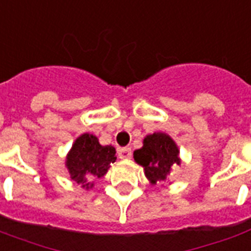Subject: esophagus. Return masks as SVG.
Returning <instances> with one entry per match:
<instances>
[{"label": "esophagus", "mask_w": 251, "mask_h": 251, "mask_svg": "<svg viewBox=\"0 0 251 251\" xmlns=\"http://www.w3.org/2000/svg\"><path fill=\"white\" fill-rule=\"evenodd\" d=\"M118 154H119V158H122V159H128V158L132 157V149L131 148H128V146H126V148H120V149L118 150Z\"/></svg>", "instance_id": "1"}]
</instances>
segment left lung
I'll list each match as a JSON object with an SVG mask.
<instances>
[{"label":"left lung","instance_id":"obj_1","mask_svg":"<svg viewBox=\"0 0 251 251\" xmlns=\"http://www.w3.org/2000/svg\"><path fill=\"white\" fill-rule=\"evenodd\" d=\"M133 157L144 167L146 177L153 184L166 180L172 164H180L177 146L170 136L164 133L146 136L144 146L136 150Z\"/></svg>","mask_w":251,"mask_h":251}]
</instances>
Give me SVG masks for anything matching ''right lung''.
<instances>
[{
    "label": "right lung",
    "mask_w": 251,
    "mask_h": 251,
    "mask_svg": "<svg viewBox=\"0 0 251 251\" xmlns=\"http://www.w3.org/2000/svg\"><path fill=\"white\" fill-rule=\"evenodd\" d=\"M116 159L113 146H102L98 138L89 133L80 136L67 157V168L74 181L89 188L88 179L102 177Z\"/></svg>",
    "instance_id": "right-lung-1"
}]
</instances>
